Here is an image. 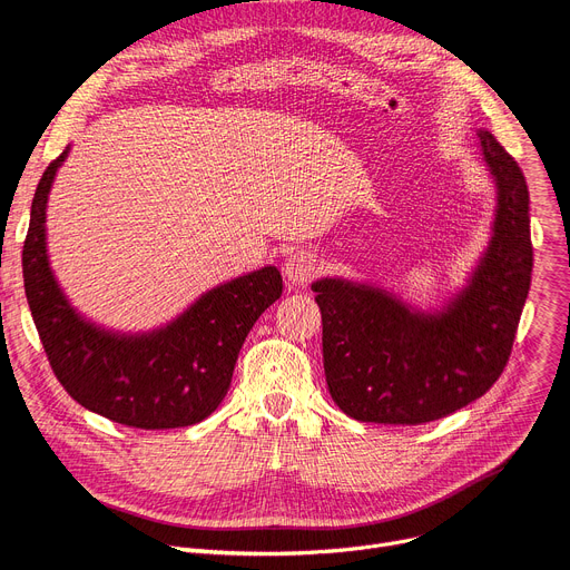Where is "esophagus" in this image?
<instances>
[{
    "instance_id": "esophagus-1",
    "label": "esophagus",
    "mask_w": 570,
    "mask_h": 570,
    "mask_svg": "<svg viewBox=\"0 0 570 570\" xmlns=\"http://www.w3.org/2000/svg\"><path fill=\"white\" fill-rule=\"evenodd\" d=\"M318 273V258L307 249L293 252L284 263V277L293 286H305Z\"/></svg>"
}]
</instances>
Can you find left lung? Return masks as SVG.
I'll return each instance as SVG.
<instances>
[{
    "label": "left lung",
    "mask_w": 570,
    "mask_h": 570,
    "mask_svg": "<svg viewBox=\"0 0 570 570\" xmlns=\"http://www.w3.org/2000/svg\"><path fill=\"white\" fill-rule=\"evenodd\" d=\"M478 140L497 187L492 237L466 286L441 309H415L381 286L342 277L312 284L327 391L355 421H436L483 397L508 363L533 267L529 189L490 131Z\"/></svg>",
    "instance_id": "8db88e82"
}]
</instances>
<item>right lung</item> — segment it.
<instances>
[{"instance_id": "1", "label": "right lung", "mask_w": 570, "mask_h": 570, "mask_svg": "<svg viewBox=\"0 0 570 570\" xmlns=\"http://www.w3.org/2000/svg\"><path fill=\"white\" fill-rule=\"evenodd\" d=\"M67 157L69 147L41 177L22 247L24 295L55 376L78 404L129 428L173 430L205 421L228 393L252 325L279 301V269L265 265L209 288L157 331H106L69 303L48 261V194Z\"/></svg>"}]
</instances>
